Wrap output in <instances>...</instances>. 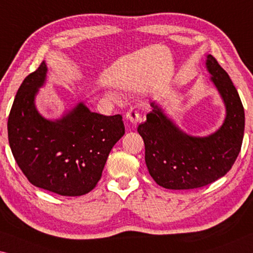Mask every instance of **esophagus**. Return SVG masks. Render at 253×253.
<instances>
[{"mask_svg":"<svg viewBox=\"0 0 253 253\" xmlns=\"http://www.w3.org/2000/svg\"><path fill=\"white\" fill-rule=\"evenodd\" d=\"M126 118L128 122H130L133 125H137V123L139 122V112L135 109V108H130L129 110L126 112Z\"/></svg>","mask_w":253,"mask_h":253,"instance_id":"34e87169","label":"esophagus"}]
</instances>
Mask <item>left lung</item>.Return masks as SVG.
Segmentation results:
<instances>
[{
  "mask_svg": "<svg viewBox=\"0 0 253 253\" xmlns=\"http://www.w3.org/2000/svg\"><path fill=\"white\" fill-rule=\"evenodd\" d=\"M207 71L226 108L223 125L215 133L188 135L151 102L152 111L137 131L145 144V163L154 181L167 189H195L207 186L231 170L241 151L244 109L230 76L215 57L207 55Z\"/></svg>",
  "mask_w": 253,
  "mask_h": 253,
  "instance_id": "8db88e82",
  "label": "left lung"
}]
</instances>
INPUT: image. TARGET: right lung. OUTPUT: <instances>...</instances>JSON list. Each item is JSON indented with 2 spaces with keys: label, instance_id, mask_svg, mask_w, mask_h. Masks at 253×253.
Instances as JSON below:
<instances>
[{
  "label": "right lung",
  "instance_id": "right-lung-1",
  "mask_svg": "<svg viewBox=\"0 0 253 253\" xmlns=\"http://www.w3.org/2000/svg\"><path fill=\"white\" fill-rule=\"evenodd\" d=\"M45 62L23 80L7 120L15 162L34 186L82 196L97 186L111 148L125 134L120 115L103 116L80 102L62 118L39 114L35 99L46 81Z\"/></svg>",
  "mask_w": 253,
  "mask_h": 253
}]
</instances>
